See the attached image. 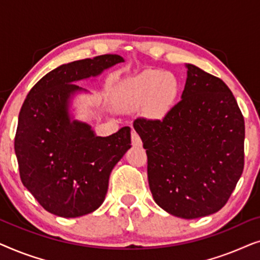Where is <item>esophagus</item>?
I'll return each mask as SVG.
<instances>
[{
	"label": "esophagus",
	"mask_w": 260,
	"mask_h": 260,
	"mask_svg": "<svg viewBox=\"0 0 260 260\" xmlns=\"http://www.w3.org/2000/svg\"><path fill=\"white\" fill-rule=\"evenodd\" d=\"M131 143H133L134 147H142V140L136 131H131Z\"/></svg>",
	"instance_id": "1"
}]
</instances>
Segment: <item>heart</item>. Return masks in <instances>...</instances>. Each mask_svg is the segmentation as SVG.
I'll return each mask as SVG.
<instances>
[{"mask_svg": "<svg viewBox=\"0 0 260 260\" xmlns=\"http://www.w3.org/2000/svg\"><path fill=\"white\" fill-rule=\"evenodd\" d=\"M179 92V81L170 72L147 70L124 81L119 94L133 106L149 105L151 112L162 115L172 108Z\"/></svg>", "mask_w": 260, "mask_h": 260, "instance_id": "1", "label": "heart"}]
</instances>
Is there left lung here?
Segmentation results:
<instances>
[{"instance_id": "1", "label": "left lung", "mask_w": 260, "mask_h": 260, "mask_svg": "<svg viewBox=\"0 0 260 260\" xmlns=\"http://www.w3.org/2000/svg\"><path fill=\"white\" fill-rule=\"evenodd\" d=\"M181 101L162 119L134 127L148 156L156 204L183 219L211 215L226 205L244 169L245 123L221 79L186 63Z\"/></svg>"}]
</instances>
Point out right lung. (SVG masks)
I'll return each instance as SVG.
<instances>
[{
    "label": "right lung",
    "mask_w": 260,
    "mask_h": 260,
    "mask_svg": "<svg viewBox=\"0 0 260 260\" xmlns=\"http://www.w3.org/2000/svg\"><path fill=\"white\" fill-rule=\"evenodd\" d=\"M119 62L123 56L104 54L63 63L42 77L24 99L14 144L20 177L52 214L78 218L101 207L113 167L131 148L129 126L101 137L71 111L74 97L88 93L76 83Z\"/></svg>",
    "instance_id": "1"
}]
</instances>
